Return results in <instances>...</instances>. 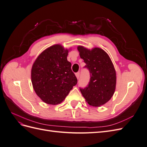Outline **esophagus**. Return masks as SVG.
I'll return each instance as SVG.
<instances>
[{"label":"esophagus","instance_id":"1","mask_svg":"<svg viewBox=\"0 0 147 147\" xmlns=\"http://www.w3.org/2000/svg\"><path fill=\"white\" fill-rule=\"evenodd\" d=\"M75 75H76V77H77V79H78V78H79V77H80V73H79V72L76 73V74H75Z\"/></svg>","mask_w":147,"mask_h":147}]
</instances>
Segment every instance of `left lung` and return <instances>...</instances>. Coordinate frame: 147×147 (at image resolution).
<instances>
[{
	"label": "left lung",
	"mask_w": 147,
	"mask_h": 147,
	"mask_svg": "<svg viewBox=\"0 0 147 147\" xmlns=\"http://www.w3.org/2000/svg\"><path fill=\"white\" fill-rule=\"evenodd\" d=\"M77 49L91 75L88 86L80 90L89 105L100 107L110 100L115 92L117 76L114 65L107 53L100 48L89 50L78 46Z\"/></svg>",
	"instance_id": "left-lung-1"
}]
</instances>
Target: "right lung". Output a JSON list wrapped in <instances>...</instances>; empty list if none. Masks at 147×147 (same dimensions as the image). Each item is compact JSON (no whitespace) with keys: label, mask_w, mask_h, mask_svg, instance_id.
<instances>
[{"label":"right lung","mask_w":147,"mask_h":147,"mask_svg":"<svg viewBox=\"0 0 147 147\" xmlns=\"http://www.w3.org/2000/svg\"><path fill=\"white\" fill-rule=\"evenodd\" d=\"M69 50L56 44L42 51L31 69V82L37 95L45 103L57 105L69 94L77 79L67 61Z\"/></svg>","instance_id":"obj_1"}]
</instances>
